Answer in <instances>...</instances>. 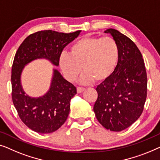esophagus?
Returning a JSON list of instances; mask_svg holds the SVG:
<instances>
[{
	"instance_id": "1",
	"label": "esophagus",
	"mask_w": 160,
	"mask_h": 160,
	"mask_svg": "<svg viewBox=\"0 0 160 160\" xmlns=\"http://www.w3.org/2000/svg\"><path fill=\"white\" fill-rule=\"evenodd\" d=\"M85 91V88H80V87H78L77 88V92L78 93H82L83 91Z\"/></svg>"
}]
</instances>
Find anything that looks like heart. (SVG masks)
I'll return each mask as SVG.
<instances>
[{
  "label": "heart",
  "instance_id": "obj_1",
  "mask_svg": "<svg viewBox=\"0 0 160 160\" xmlns=\"http://www.w3.org/2000/svg\"><path fill=\"white\" fill-rule=\"evenodd\" d=\"M118 45L111 37L85 36L70 46L69 53H62L58 63L64 77L69 82L85 72L81 82L88 84L108 79L115 70L119 61Z\"/></svg>",
  "mask_w": 160,
  "mask_h": 160
}]
</instances>
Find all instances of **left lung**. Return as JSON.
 Masks as SVG:
<instances>
[{"label": "left lung", "mask_w": 160, "mask_h": 160, "mask_svg": "<svg viewBox=\"0 0 160 160\" xmlns=\"http://www.w3.org/2000/svg\"><path fill=\"white\" fill-rule=\"evenodd\" d=\"M104 32L115 40L120 56L113 74L96 88L98 98L93 111L103 127L119 132L142 114L147 99V72L140 51L129 38L112 28Z\"/></svg>", "instance_id": "8db88e82"}]
</instances>
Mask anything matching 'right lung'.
<instances>
[{
	"label": "right lung",
	"instance_id": "1",
	"mask_svg": "<svg viewBox=\"0 0 160 160\" xmlns=\"http://www.w3.org/2000/svg\"><path fill=\"white\" fill-rule=\"evenodd\" d=\"M80 32L39 31L29 35L16 53L12 69V101L20 119L33 131L50 133L64 124L70 110V101L77 93V89L53 69L47 93L40 97H31L22 88V71L27 64L38 58H45L58 66L63 49L78 38Z\"/></svg>",
	"mask_w": 160,
	"mask_h": 160
}]
</instances>
